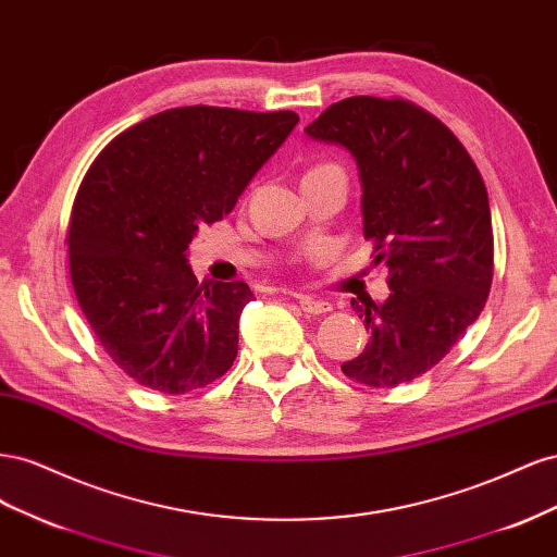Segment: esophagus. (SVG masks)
<instances>
[{"label": "esophagus", "mask_w": 557, "mask_h": 557, "mask_svg": "<svg viewBox=\"0 0 557 557\" xmlns=\"http://www.w3.org/2000/svg\"><path fill=\"white\" fill-rule=\"evenodd\" d=\"M293 297L297 299V305L305 309L307 313H313V315H320V313H327L332 307L330 301L325 299H318V297H311V295H301V293H293Z\"/></svg>", "instance_id": "obj_1"}]
</instances>
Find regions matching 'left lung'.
<instances>
[{
  "mask_svg": "<svg viewBox=\"0 0 557 557\" xmlns=\"http://www.w3.org/2000/svg\"><path fill=\"white\" fill-rule=\"evenodd\" d=\"M305 132L356 160L364 239L391 272L383 305L350 299L372 339L342 372L369 387L413 381L455 346L491 293L485 183L440 117L399 97L342 99Z\"/></svg>",
  "mask_w": 557,
  "mask_h": 557,
  "instance_id": "8db88e82",
  "label": "left lung"
}]
</instances>
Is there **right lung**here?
<instances>
[{"mask_svg":"<svg viewBox=\"0 0 557 557\" xmlns=\"http://www.w3.org/2000/svg\"><path fill=\"white\" fill-rule=\"evenodd\" d=\"M297 123L295 111L166 109L90 164L66 234L72 285L99 344L137 383L183 395L237 358L252 293L244 281L199 283L185 250L234 209Z\"/></svg>","mask_w":557,"mask_h":557,"instance_id":"right-lung-1","label":"right lung"}]
</instances>
